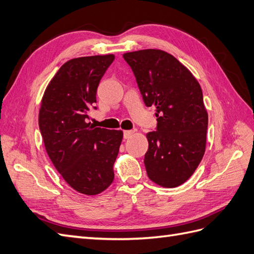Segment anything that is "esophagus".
I'll return each mask as SVG.
<instances>
[{"label": "esophagus", "mask_w": 254, "mask_h": 254, "mask_svg": "<svg viewBox=\"0 0 254 254\" xmlns=\"http://www.w3.org/2000/svg\"><path fill=\"white\" fill-rule=\"evenodd\" d=\"M132 133H133V131H132V130H126V131H124V139H128V138H130Z\"/></svg>", "instance_id": "1"}]
</instances>
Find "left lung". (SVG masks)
<instances>
[{"label":"left lung","instance_id":"8db88e82","mask_svg":"<svg viewBox=\"0 0 254 254\" xmlns=\"http://www.w3.org/2000/svg\"><path fill=\"white\" fill-rule=\"evenodd\" d=\"M146 107H156L157 125L146 133V174L164 188H176L194 174L206 148L208 114L196 78L174 56L159 49L127 53Z\"/></svg>","mask_w":254,"mask_h":254}]
</instances>
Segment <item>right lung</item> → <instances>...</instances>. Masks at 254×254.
I'll list each match as a JSON object with an SVG mask.
<instances>
[{"label":"right lung","mask_w":254,"mask_h":254,"mask_svg":"<svg viewBox=\"0 0 254 254\" xmlns=\"http://www.w3.org/2000/svg\"><path fill=\"white\" fill-rule=\"evenodd\" d=\"M114 55L71 59L60 67L43 96L39 126L46 152L65 182L86 195L101 193L114 180L121 130L90 126L99 83Z\"/></svg>","instance_id":"obj_1"}]
</instances>
